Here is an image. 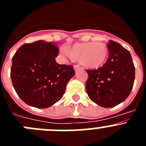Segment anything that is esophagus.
<instances>
[{
  "instance_id": "obj_1",
  "label": "esophagus",
  "mask_w": 146,
  "mask_h": 146,
  "mask_svg": "<svg viewBox=\"0 0 146 146\" xmlns=\"http://www.w3.org/2000/svg\"><path fill=\"white\" fill-rule=\"evenodd\" d=\"M74 70H75V72H77V71H78L79 69H81V67H80V65H74Z\"/></svg>"
}]
</instances>
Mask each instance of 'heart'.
<instances>
[{
    "label": "heart",
    "mask_w": 146,
    "mask_h": 146,
    "mask_svg": "<svg viewBox=\"0 0 146 146\" xmlns=\"http://www.w3.org/2000/svg\"><path fill=\"white\" fill-rule=\"evenodd\" d=\"M62 57L79 60L80 64L88 68H97L104 64L108 55L107 46L103 43L88 42L74 44L71 50L66 46L60 50Z\"/></svg>",
    "instance_id": "1"
}]
</instances>
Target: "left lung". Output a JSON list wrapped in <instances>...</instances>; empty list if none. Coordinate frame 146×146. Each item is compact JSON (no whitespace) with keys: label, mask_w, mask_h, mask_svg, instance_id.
<instances>
[{"label":"left lung","mask_w":146,"mask_h":146,"mask_svg":"<svg viewBox=\"0 0 146 146\" xmlns=\"http://www.w3.org/2000/svg\"><path fill=\"white\" fill-rule=\"evenodd\" d=\"M109 56L97 69L86 70V92L91 101L103 108H113L123 102L133 88L135 69L129 50L109 41Z\"/></svg>","instance_id":"8db88e82"}]
</instances>
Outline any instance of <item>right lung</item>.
Returning <instances> with one entry per match:
<instances>
[{
	"mask_svg": "<svg viewBox=\"0 0 146 146\" xmlns=\"http://www.w3.org/2000/svg\"><path fill=\"white\" fill-rule=\"evenodd\" d=\"M58 47L39 40L24 44L12 58L11 78L17 95L36 108H47L58 102L74 75L72 65L58 64Z\"/></svg>",
	"mask_w": 146,
	"mask_h": 146,
	"instance_id": "right-lung-1",
	"label": "right lung"
}]
</instances>
